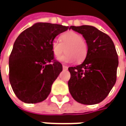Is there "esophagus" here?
<instances>
[{
    "label": "esophagus",
    "mask_w": 126,
    "mask_h": 126,
    "mask_svg": "<svg viewBox=\"0 0 126 126\" xmlns=\"http://www.w3.org/2000/svg\"><path fill=\"white\" fill-rule=\"evenodd\" d=\"M62 67H63V70H67L68 69V67L67 66H65V65H63Z\"/></svg>",
    "instance_id": "esophagus-1"
}]
</instances>
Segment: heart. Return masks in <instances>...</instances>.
I'll use <instances>...</instances> for the list:
<instances>
[{
	"mask_svg": "<svg viewBox=\"0 0 126 126\" xmlns=\"http://www.w3.org/2000/svg\"><path fill=\"white\" fill-rule=\"evenodd\" d=\"M60 41L54 40L51 42V50L55 57L61 56L65 48L66 54L59 59L63 63L82 62L88 54V44L83 36L74 31H68L62 34Z\"/></svg>",
	"mask_w": 126,
	"mask_h": 126,
	"instance_id": "obj_1",
	"label": "heart"
}]
</instances>
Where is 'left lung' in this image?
I'll list each match as a JSON object with an SVG mask.
<instances>
[{"instance_id":"left-lung-1","label":"left lung","mask_w":126,"mask_h":126,"mask_svg":"<svg viewBox=\"0 0 126 126\" xmlns=\"http://www.w3.org/2000/svg\"><path fill=\"white\" fill-rule=\"evenodd\" d=\"M70 29L83 35L88 54L81 64L68 68L70 93L78 102L98 104L107 96L116 82L118 56L114 43L93 26H70Z\"/></svg>"}]
</instances>
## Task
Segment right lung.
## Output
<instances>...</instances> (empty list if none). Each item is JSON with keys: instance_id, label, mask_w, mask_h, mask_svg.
<instances>
[{"instance_id": "right-lung-1", "label": "right lung", "mask_w": 126, "mask_h": 126, "mask_svg": "<svg viewBox=\"0 0 126 126\" xmlns=\"http://www.w3.org/2000/svg\"><path fill=\"white\" fill-rule=\"evenodd\" d=\"M68 29L61 24L38 22L15 40L9 56V81L23 102H41L49 95L62 71V64L54 59L51 42Z\"/></svg>"}]
</instances>
